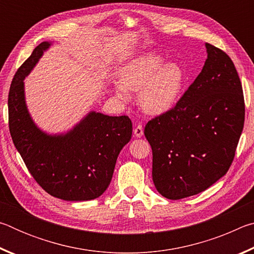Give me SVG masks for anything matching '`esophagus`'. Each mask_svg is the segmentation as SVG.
Here are the masks:
<instances>
[{"label":"esophagus","instance_id":"34e87169","mask_svg":"<svg viewBox=\"0 0 254 254\" xmlns=\"http://www.w3.org/2000/svg\"><path fill=\"white\" fill-rule=\"evenodd\" d=\"M133 133H134V135L136 137H141L143 135V127L141 124H137V126L134 127V130H133Z\"/></svg>","mask_w":254,"mask_h":254}]
</instances>
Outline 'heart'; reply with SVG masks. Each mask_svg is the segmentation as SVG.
<instances>
[{
  "mask_svg": "<svg viewBox=\"0 0 254 254\" xmlns=\"http://www.w3.org/2000/svg\"><path fill=\"white\" fill-rule=\"evenodd\" d=\"M187 74L178 63H166L161 55L137 56L122 67L115 95L128 101L130 91H139V104L149 114L160 115L177 104L184 92Z\"/></svg>",
  "mask_w": 254,
  "mask_h": 254,
  "instance_id": "heart-1",
  "label": "heart"
}]
</instances>
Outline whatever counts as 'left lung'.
I'll return each instance as SVG.
<instances>
[{
    "mask_svg": "<svg viewBox=\"0 0 254 254\" xmlns=\"http://www.w3.org/2000/svg\"><path fill=\"white\" fill-rule=\"evenodd\" d=\"M205 47L207 59L194 83L174 109L144 127L153 184L168 199L199 194L221 179L243 130L244 97L234 64L224 51Z\"/></svg>",
    "mask_w": 254,
    "mask_h": 254,
    "instance_id": "obj_1",
    "label": "left lung"
}]
</instances>
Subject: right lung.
Masks as SVG:
<instances>
[{
  "label": "right lung",
  "mask_w": 254,
  "mask_h": 254,
  "mask_svg": "<svg viewBox=\"0 0 254 254\" xmlns=\"http://www.w3.org/2000/svg\"><path fill=\"white\" fill-rule=\"evenodd\" d=\"M51 45L41 42L15 72L7 100L10 133L30 174L48 194L68 201L95 199L109 187L119 153L131 140L132 122L126 115L91 111L65 133L42 131L29 113L24 78Z\"/></svg>",
  "instance_id": "right-lung-1"
}]
</instances>
